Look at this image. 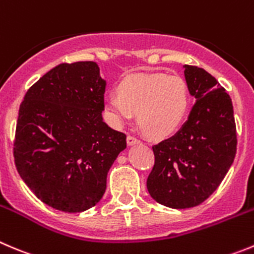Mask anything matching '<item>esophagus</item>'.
<instances>
[{"instance_id": "esophagus-1", "label": "esophagus", "mask_w": 254, "mask_h": 254, "mask_svg": "<svg viewBox=\"0 0 254 254\" xmlns=\"http://www.w3.org/2000/svg\"><path fill=\"white\" fill-rule=\"evenodd\" d=\"M127 145L129 146H132V145H137V144H141V141H140L137 137L132 136V135H129V136L127 137Z\"/></svg>"}]
</instances>
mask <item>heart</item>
I'll use <instances>...</instances> for the list:
<instances>
[{"instance_id":"b5f03b06","label":"heart","mask_w":254,"mask_h":254,"mask_svg":"<svg viewBox=\"0 0 254 254\" xmlns=\"http://www.w3.org/2000/svg\"><path fill=\"white\" fill-rule=\"evenodd\" d=\"M190 107L186 82L177 75L134 73L118 85V94L105 98L104 108L117 127L137 113V122L154 139L171 136L180 129Z\"/></svg>"}]
</instances>
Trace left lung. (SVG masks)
Returning <instances> with one entry per match:
<instances>
[{
  "mask_svg": "<svg viewBox=\"0 0 254 254\" xmlns=\"http://www.w3.org/2000/svg\"><path fill=\"white\" fill-rule=\"evenodd\" d=\"M196 103L181 129L152 146L155 164L147 177L150 196L171 208L202 203L220 186L237 150L230 95L202 68L184 65Z\"/></svg>",
  "mask_w": 254,
  "mask_h": 254,
  "instance_id": "1",
  "label": "left lung"
}]
</instances>
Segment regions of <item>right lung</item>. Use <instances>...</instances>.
Listing matches in <instances>:
<instances>
[{"label":"right lung","instance_id":"add662e5","mask_svg":"<svg viewBox=\"0 0 254 254\" xmlns=\"http://www.w3.org/2000/svg\"><path fill=\"white\" fill-rule=\"evenodd\" d=\"M107 82L95 62L62 63L39 78L19 107L13 156L34 195L63 212L97 205L127 135L103 122Z\"/></svg>","mask_w":254,"mask_h":254}]
</instances>
